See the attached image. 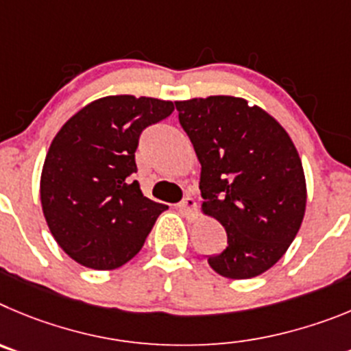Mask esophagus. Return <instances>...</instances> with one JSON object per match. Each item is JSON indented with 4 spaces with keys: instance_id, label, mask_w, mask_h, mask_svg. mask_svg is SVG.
Instances as JSON below:
<instances>
[{
    "instance_id": "34e87169",
    "label": "esophagus",
    "mask_w": 351,
    "mask_h": 351,
    "mask_svg": "<svg viewBox=\"0 0 351 351\" xmlns=\"http://www.w3.org/2000/svg\"><path fill=\"white\" fill-rule=\"evenodd\" d=\"M178 208L185 217H189V219H195V215H197V204H195V199L192 197L183 199L182 203L178 204Z\"/></svg>"
}]
</instances>
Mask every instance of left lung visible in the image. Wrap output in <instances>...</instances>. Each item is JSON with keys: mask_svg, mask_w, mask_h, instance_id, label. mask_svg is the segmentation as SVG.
Segmentation results:
<instances>
[{"mask_svg": "<svg viewBox=\"0 0 351 351\" xmlns=\"http://www.w3.org/2000/svg\"><path fill=\"white\" fill-rule=\"evenodd\" d=\"M175 105L201 162V211L227 232V248L208 264L230 280L266 273L304 219L308 191L298 148L273 115L243 97Z\"/></svg>", "mask_w": 351, "mask_h": 351, "instance_id": "8db88e82", "label": "left lung"}]
</instances>
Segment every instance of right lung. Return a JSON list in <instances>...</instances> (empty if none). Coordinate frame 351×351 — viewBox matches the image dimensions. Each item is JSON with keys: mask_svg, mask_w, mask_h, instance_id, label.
<instances>
[{"mask_svg": "<svg viewBox=\"0 0 351 351\" xmlns=\"http://www.w3.org/2000/svg\"><path fill=\"white\" fill-rule=\"evenodd\" d=\"M171 101L105 96L78 110L53 136L40 199L53 239L75 262L117 269L141 250L168 206L145 197L134 152L147 125L169 117Z\"/></svg>", "mask_w": 351, "mask_h": 351, "instance_id": "right-lung-1", "label": "right lung"}]
</instances>
